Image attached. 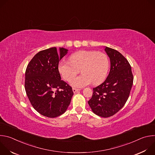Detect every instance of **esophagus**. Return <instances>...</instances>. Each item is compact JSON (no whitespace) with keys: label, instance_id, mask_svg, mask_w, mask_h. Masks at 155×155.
<instances>
[{"label":"esophagus","instance_id":"1","mask_svg":"<svg viewBox=\"0 0 155 155\" xmlns=\"http://www.w3.org/2000/svg\"><path fill=\"white\" fill-rule=\"evenodd\" d=\"M72 90H73V92H74V93H78V92H79V91H80V89H77V88H75V87H73V88H72Z\"/></svg>","mask_w":155,"mask_h":155}]
</instances>
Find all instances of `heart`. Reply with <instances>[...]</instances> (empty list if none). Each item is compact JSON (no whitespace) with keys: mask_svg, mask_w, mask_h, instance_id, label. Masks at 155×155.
I'll list each match as a JSON object with an SVG mask.
<instances>
[{"mask_svg":"<svg viewBox=\"0 0 155 155\" xmlns=\"http://www.w3.org/2000/svg\"><path fill=\"white\" fill-rule=\"evenodd\" d=\"M110 61L104 53L94 50H81L72 54L70 61L62 60L58 70L64 80L68 81L81 69L82 75L70 79V84L82 87L93 83L96 85L103 82L108 74Z\"/></svg>","mask_w":155,"mask_h":155,"instance_id":"b5f03b06","label":"heart"}]
</instances>
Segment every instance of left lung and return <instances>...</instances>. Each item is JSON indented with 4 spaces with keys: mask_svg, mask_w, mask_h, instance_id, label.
<instances>
[{
    "mask_svg": "<svg viewBox=\"0 0 155 155\" xmlns=\"http://www.w3.org/2000/svg\"><path fill=\"white\" fill-rule=\"evenodd\" d=\"M105 51L110 60L109 74L101 84L93 88L92 97L87 102L96 115L107 118L124 105L134 78L130 65L120 52L107 47Z\"/></svg>",
    "mask_w": 155,
    "mask_h": 155,
    "instance_id": "obj_1",
    "label": "left lung"
}]
</instances>
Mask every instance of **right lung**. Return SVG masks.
<instances>
[{
  "instance_id": "right-lung-1",
  "label": "right lung",
  "mask_w": 155,
  "mask_h": 155,
  "mask_svg": "<svg viewBox=\"0 0 155 155\" xmlns=\"http://www.w3.org/2000/svg\"><path fill=\"white\" fill-rule=\"evenodd\" d=\"M68 50L56 47L37 53L28 64L25 73V90L29 101L40 114L55 118L68 109L74 92L61 80L58 70L59 61Z\"/></svg>"
}]
</instances>
